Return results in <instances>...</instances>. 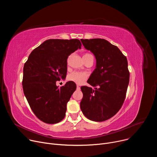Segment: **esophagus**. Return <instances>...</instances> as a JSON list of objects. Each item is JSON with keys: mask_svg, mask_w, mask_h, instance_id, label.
Listing matches in <instances>:
<instances>
[{"mask_svg": "<svg viewBox=\"0 0 157 157\" xmlns=\"http://www.w3.org/2000/svg\"><path fill=\"white\" fill-rule=\"evenodd\" d=\"M77 89H78V90H79V89H80V87L78 86V85H77Z\"/></svg>", "mask_w": 157, "mask_h": 157, "instance_id": "esophagus-1", "label": "esophagus"}]
</instances>
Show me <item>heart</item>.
<instances>
[{"instance_id": "b5f03b06", "label": "heart", "mask_w": 157, "mask_h": 157, "mask_svg": "<svg viewBox=\"0 0 157 157\" xmlns=\"http://www.w3.org/2000/svg\"><path fill=\"white\" fill-rule=\"evenodd\" d=\"M92 55L89 53H86L83 56ZM87 78V74L84 72L81 71H73L70 73L68 76V79L73 81L76 84H82Z\"/></svg>"}]
</instances>
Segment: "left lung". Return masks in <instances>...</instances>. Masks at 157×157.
Here are the masks:
<instances>
[{
  "mask_svg": "<svg viewBox=\"0 0 157 157\" xmlns=\"http://www.w3.org/2000/svg\"><path fill=\"white\" fill-rule=\"evenodd\" d=\"M81 41L94 55L96 68L87 81L95 87L94 90L87 86L81 87L83 98L80 107L89 120L102 122L116 115L125 101L130 76L127 59L117 47L106 40Z\"/></svg>",
  "mask_w": 157,
  "mask_h": 157,
  "instance_id": "8db88e82",
  "label": "left lung"
}]
</instances>
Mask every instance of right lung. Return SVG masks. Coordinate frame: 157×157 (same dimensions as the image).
Returning a JSON list of instances; mask_svg holds the SVG:
<instances>
[{
	"instance_id": "1",
	"label": "right lung",
	"mask_w": 157,
	"mask_h": 157,
	"mask_svg": "<svg viewBox=\"0 0 157 157\" xmlns=\"http://www.w3.org/2000/svg\"><path fill=\"white\" fill-rule=\"evenodd\" d=\"M81 47L78 39L47 40L32 52L24 64V94L35 115L44 123L56 124L65 117L76 85L69 81L59 88L56 82L66 78L67 59Z\"/></svg>"
}]
</instances>
